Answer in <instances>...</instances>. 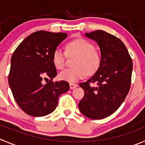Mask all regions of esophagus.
<instances>
[{
	"label": "esophagus",
	"instance_id": "esophagus-1",
	"mask_svg": "<svg viewBox=\"0 0 145 145\" xmlns=\"http://www.w3.org/2000/svg\"><path fill=\"white\" fill-rule=\"evenodd\" d=\"M77 87H78V85H77V84H75V83H70V88L71 89H74V88H77Z\"/></svg>",
	"mask_w": 145,
	"mask_h": 145
}]
</instances>
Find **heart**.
Wrapping results in <instances>:
<instances>
[{"label": "heart", "instance_id": "b5f03b06", "mask_svg": "<svg viewBox=\"0 0 145 145\" xmlns=\"http://www.w3.org/2000/svg\"><path fill=\"white\" fill-rule=\"evenodd\" d=\"M67 55L74 57L73 67L63 70L59 76L63 80L75 82L82 79L87 74L92 75L97 71L101 65V55L95 49L94 45L84 38L69 42L65 51L57 47L53 52V61L57 69H63L66 65Z\"/></svg>", "mask_w": 145, "mask_h": 145}]
</instances>
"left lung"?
Masks as SVG:
<instances>
[{"label": "left lung", "instance_id": "8db88e82", "mask_svg": "<svg viewBox=\"0 0 145 145\" xmlns=\"http://www.w3.org/2000/svg\"><path fill=\"white\" fill-rule=\"evenodd\" d=\"M97 42L101 51V65L95 75L80 86L85 95L78 107L87 118L100 120L115 112L130 89L132 60L122 41L103 30L86 33ZM91 84H96V87Z\"/></svg>", "mask_w": 145, "mask_h": 145}]
</instances>
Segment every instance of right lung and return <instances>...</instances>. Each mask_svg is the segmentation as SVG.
Listing matches in <instances>:
<instances>
[{
  "mask_svg": "<svg viewBox=\"0 0 145 145\" xmlns=\"http://www.w3.org/2000/svg\"><path fill=\"white\" fill-rule=\"evenodd\" d=\"M67 36L65 33L39 30L15 50L8 83L17 104L27 115L42 117L51 113L57 107L59 96L70 89L66 81H53L57 75L53 52Z\"/></svg>",
  "mask_w": 145,
  "mask_h": 145,
  "instance_id": "1",
  "label": "right lung"
}]
</instances>
